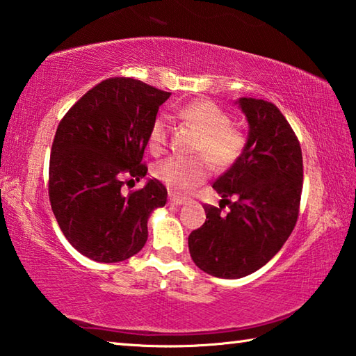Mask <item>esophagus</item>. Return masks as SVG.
<instances>
[{"instance_id": "esophagus-1", "label": "esophagus", "mask_w": 356, "mask_h": 356, "mask_svg": "<svg viewBox=\"0 0 356 356\" xmlns=\"http://www.w3.org/2000/svg\"><path fill=\"white\" fill-rule=\"evenodd\" d=\"M169 203L173 204V206H181V204H184L186 201L183 198H178V197L172 195V193H170V195H169Z\"/></svg>"}]
</instances>
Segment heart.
I'll return each mask as SVG.
<instances>
[{
    "label": "heart",
    "instance_id": "heart-1",
    "mask_svg": "<svg viewBox=\"0 0 356 356\" xmlns=\"http://www.w3.org/2000/svg\"><path fill=\"white\" fill-rule=\"evenodd\" d=\"M181 116L187 122L195 125L201 133L197 153L209 157L212 164L218 169L229 167L243 153L246 145L245 135L231 125L229 115L218 105L209 100H195L181 110ZM167 136H169V124L165 118L158 116L150 127V150L153 153L163 150L167 144ZM207 159L205 156H170L159 161L153 173L173 195L186 197L211 175L210 159Z\"/></svg>",
    "mask_w": 356,
    "mask_h": 356
}]
</instances>
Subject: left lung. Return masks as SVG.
<instances>
[{
    "label": "left lung",
    "instance_id": "8db88e82",
    "mask_svg": "<svg viewBox=\"0 0 356 356\" xmlns=\"http://www.w3.org/2000/svg\"><path fill=\"white\" fill-rule=\"evenodd\" d=\"M236 105L248 122L245 150L212 186L229 212L203 206L204 225L189 236L195 265L221 279L245 277L280 251L296 225L304 181L299 140L277 106L252 97Z\"/></svg>",
    "mask_w": 356,
    "mask_h": 356
}]
</instances>
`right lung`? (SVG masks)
Wrapping results in <instances>:
<instances>
[{
    "mask_svg": "<svg viewBox=\"0 0 356 356\" xmlns=\"http://www.w3.org/2000/svg\"><path fill=\"white\" fill-rule=\"evenodd\" d=\"M170 97L135 79L100 82L58 124L49 161V200L66 240L95 261L115 264L143 250L150 213L167 189L147 178L122 192L124 178L147 175L140 164L159 106Z\"/></svg>",
    "mask_w": 356,
    "mask_h": 356,
    "instance_id": "add662e5",
    "label": "right lung"
}]
</instances>
